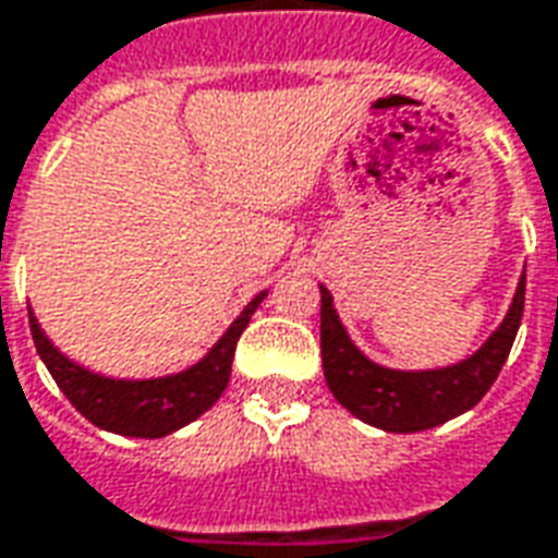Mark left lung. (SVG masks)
I'll return each instance as SVG.
<instances>
[{"label":"left lung","instance_id":"obj_1","mask_svg":"<svg viewBox=\"0 0 558 558\" xmlns=\"http://www.w3.org/2000/svg\"><path fill=\"white\" fill-rule=\"evenodd\" d=\"M525 305V275L508 317L471 360L438 372H392L362 356L335 314L332 295L319 287V350L332 396L353 416L387 432H423L465 414L496 384L508 360Z\"/></svg>","mask_w":558,"mask_h":558}]
</instances>
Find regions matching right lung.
<instances>
[{"mask_svg":"<svg viewBox=\"0 0 558 558\" xmlns=\"http://www.w3.org/2000/svg\"><path fill=\"white\" fill-rule=\"evenodd\" d=\"M263 299L266 292H259L251 305L241 311V317L229 326V332L198 365L171 377H159V380H111V377L89 374L87 368L69 362L50 344L33 314H29V329H33L35 350L53 374L62 396L72 401L93 426L130 435V438H162L174 428L193 423L223 396L229 374H232L235 344Z\"/></svg>","mask_w":558,"mask_h":558,"instance_id":"add662e5","label":"right lung"}]
</instances>
